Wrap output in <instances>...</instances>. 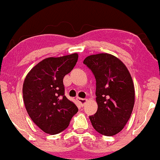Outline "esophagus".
Listing matches in <instances>:
<instances>
[{"label": "esophagus", "mask_w": 160, "mask_h": 160, "mask_svg": "<svg viewBox=\"0 0 160 160\" xmlns=\"http://www.w3.org/2000/svg\"><path fill=\"white\" fill-rule=\"evenodd\" d=\"M77 100H78V102H80V104H81V106L83 107V105H84L86 102H87L88 99L87 98H77Z\"/></svg>", "instance_id": "esophagus-1"}]
</instances>
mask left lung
<instances>
[{
  "mask_svg": "<svg viewBox=\"0 0 160 160\" xmlns=\"http://www.w3.org/2000/svg\"><path fill=\"white\" fill-rule=\"evenodd\" d=\"M96 80L98 110L90 116L94 129L102 135L114 136L129 121L135 102L132 77L125 64L110 53H97L83 61Z\"/></svg>",
  "mask_w": 160,
  "mask_h": 160,
  "instance_id": "8db88e82",
  "label": "left lung"
}]
</instances>
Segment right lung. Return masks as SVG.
<instances>
[{"label": "right lung", "mask_w": 160, "mask_h": 160, "mask_svg": "<svg viewBox=\"0 0 160 160\" xmlns=\"http://www.w3.org/2000/svg\"><path fill=\"white\" fill-rule=\"evenodd\" d=\"M78 53L47 58L33 67L25 77L23 97L31 120L43 132L57 134L65 130L78 111L65 95L63 79L72 70Z\"/></svg>", "instance_id": "add662e5"}]
</instances>
